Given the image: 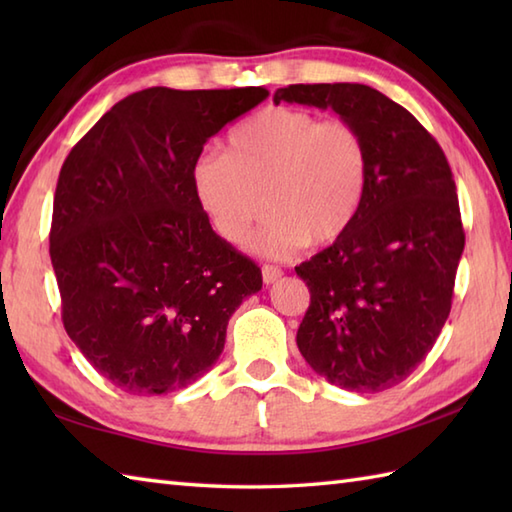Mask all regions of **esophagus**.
Here are the masks:
<instances>
[{"instance_id": "1", "label": "esophagus", "mask_w": 512, "mask_h": 512, "mask_svg": "<svg viewBox=\"0 0 512 512\" xmlns=\"http://www.w3.org/2000/svg\"><path fill=\"white\" fill-rule=\"evenodd\" d=\"M284 275L281 273V268H277V266H264L262 268V277H264V284H275V281Z\"/></svg>"}]
</instances>
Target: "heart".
I'll return each mask as SVG.
<instances>
[{"instance_id": "1", "label": "heart", "mask_w": 512, "mask_h": 512, "mask_svg": "<svg viewBox=\"0 0 512 512\" xmlns=\"http://www.w3.org/2000/svg\"><path fill=\"white\" fill-rule=\"evenodd\" d=\"M369 171V147L356 125L281 105L231 129L224 154L195 158L191 189L215 233L235 246L246 242L266 206L253 246L288 257L350 231L367 198Z\"/></svg>"}]
</instances>
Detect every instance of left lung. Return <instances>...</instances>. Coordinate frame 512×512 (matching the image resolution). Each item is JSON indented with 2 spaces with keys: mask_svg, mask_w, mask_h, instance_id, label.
I'll return each instance as SVG.
<instances>
[{
  "mask_svg": "<svg viewBox=\"0 0 512 512\" xmlns=\"http://www.w3.org/2000/svg\"><path fill=\"white\" fill-rule=\"evenodd\" d=\"M361 129L369 189L352 228L297 275L310 288L297 345L328 383L376 394L402 383L449 319L464 228L453 173L405 107L361 83L288 85L273 96Z\"/></svg>",
  "mask_w": 512,
  "mask_h": 512,
  "instance_id": "left-lung-1",
  "label": "left lung"
}]
</instances>
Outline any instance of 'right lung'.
<instances>
[{"label": "right lung", "mask_w": 512, "mask_h": 512, "mask_svg": "<svg viewBox=\"0 0 512 512\" xmlns=\"http://www.w3.org/2000/svg\"><path fill=\"white\" fill-rule=\"evenodd\" d=\"M268 96L264 88L129 94L65 158L50 259L74 345L118 389L158 396L220 358L226 325L262 290L253 259L195 202L204 143Z\"/></svg>", "instance_id": "1"}]
</instances>
